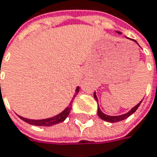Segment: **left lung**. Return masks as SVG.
Here are the masks:
<instances>
[{
	"label": "left lung",
	"mask_w": 157,
	"mask_h": 157,
	"mask_svg": "<svg viewBox=\"0 0 157 157\" xmlns=\"http://www.w3.org/2000/svg\"><path fill=\"white\" fill-rule=\"evenodd\" d=\"M117 33H118V34H121V32H118V31H117ZM134 41H136L134 40ZM136 43H137V42H136ZM94 97H95V100L98 101L97 97H96V95H95V92L94 93ZM142 101H143V100L141 101L138 103L137 105L135 106L133 109H131V110H129L128 112V113L124 114V115H122V116H107V115H105L104 113H102V112H101V110L99 107H98V109H97V114H98V116H99V117H100L101 119L104 120V121H106V122H120V121H122V120H125V119H126V118H128V116H131L133 113H135V112H136V109H138V107L140 106V104H141V102H142Z\"/></svg>",
	"instance_id": "obj_1"
}]
</instances>
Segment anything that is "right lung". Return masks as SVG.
Masks as SVG:
<instances>
[{"instance_id":"obj_1","label":"right lung","mask_w":157,"mask_h":157,"mask_svg":"<svg viewBox=\"0 0 157 157\" xmlns=\"http://www.w3.org/2000/svg\"><path fill=\"white\" fill-rule=\"evenodd\" d=\"M79 87L76 88V90H75V95H74L73 99L71 101V102L69 103V105L62 111V113H60L59 115L54 116V117H51V118H48V119H42V120H31V119H28V118H24L22 116H20L19 117L23 120L24 122L29 123L31 125H35V126H44V127H48V126H52V125H55V124H57V123H60V122H63L68 116L70 113V110L72 109V102H73L75 97L76 96L77 93L79 92Z\"/></svg>"}]
</instances>
